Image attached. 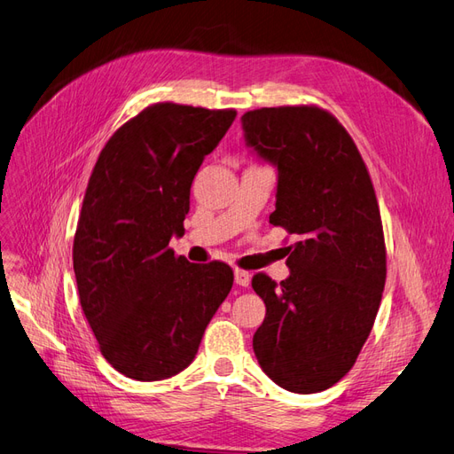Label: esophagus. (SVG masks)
Returning <instances> with one entry per match:
<instances>
[{
	"label": "esophagus",
	"mask_w": 454,
	"mask_h": 454,
	"mask_svg": "<svg viewBox=\"0 0 454 454\" xmlns=\"http://www.w3.org/2000/svg\"><path fill=\"white\" fill-rule=\"evenodd\" d=\"M234 278H236V284L241 286V287H249L251 284V274L246 272V270H236L234 272Z\"/></svg>",
	"instance_id": "obj_1"
}]
</instances>
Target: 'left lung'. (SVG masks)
I'll return each instance as SVG.
<instances>
[{
	"mask_svg": "<svg viewBox=\"0 0 454 454\" xmlns=\"http://www.w3.org/2000/svg\"><path fill=\"white\" fill-rule=\"evenodd\" d=\"M241 126L247 147L278 170L270 224L299 238L286 280L253 276L266 305L253 351L280 387L318 393L353 368L380 309L387 269L374 185L328 111L262 107Z\"/></svg>",
	"mask_w": 454,
	"mask_h": 454,
	"instance_id": "1",
	"label": "left lung"
}]
</instances>
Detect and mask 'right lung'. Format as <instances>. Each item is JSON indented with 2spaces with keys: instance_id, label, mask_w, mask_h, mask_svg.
Segmentation results:
<instances>
[{
  "instance_id": "right-lung-1",
  "label": "right lung",
  "mask_w": 454,
  "mask_h": 454,
  "mask_svg": "<svg viewBox=\"0 0 454 454\" xmlns=\"http://www.w3.org/2000/svg\"><path fill=\"white\" fill-rule=\"evenodd\" d=\"M234 119V109L155 103L111 136L91 172L74 276L101 355L126 378L188 368L234 284L228 264H193L168 247L184 234L197 170Z\"/></svg>"
}]
</instances>
